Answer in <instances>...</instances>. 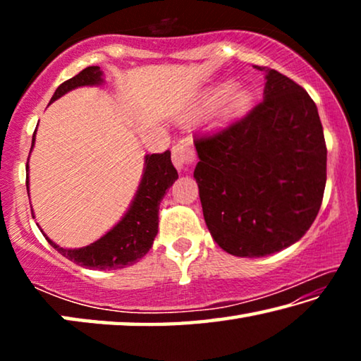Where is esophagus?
<instances>
[{
  "instance_id": "1",
  "label": "esophagus",
  "mask_w": 361,
  "mask_h": 361,
  "mask_svg": "<svg viewBox=\"0 0 361 361\" xmlns=\"http://www.w3.org/2000/svg\"><path fill=\"white\" fill-rule=\"evenodd\" d=\"M172 162L178 170L192 166L195 162V152L192 145L186 142V140H180L172 148Z\"/></svg>"
}]
</instances>
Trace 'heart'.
I'll list each match as a JSON object with an SVG mask.
<instances>
[{
	"label": "heart",
	"instance_id": "obj_1",
	"mask_svg": "<svg viewBox=\"0 0 361 361\" xmlns=\"http://www.w3.org/2000/svg\"><path fill=\"white\" fill-rule=\"evenodd\" d=\"M234 82H223L207 90L199 102V111H210L226 102L221 109L224 119H234L245 114L252 105V95L247 90H235L234 92Z\"/></svg>",
	"mask_w": 361,
	"mask_h": 361
}]
</instances>
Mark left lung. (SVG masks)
Returning a JSON list of instances; mask_svg holds the SVG:
<instances>
[{"label": "left lung", "mask_w": 361, "mask_h": 361, "mask_svg": "<svg viewBox=\"0 0 361 361\" xmlns=\"http://www.w3.org/2000/svg\"><path fill=\"white\" fill-rule=\"evenodd\" d=\"M264 73V100L221 132L194 140L204 218L224 252L259 258L293 245L312 226L326 185V145L309 94Z\"/></svg>", "instance_id": "left-lung-1"}]
</instances>
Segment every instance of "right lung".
Segmentation results:
<instances>
[{"mask_svg":"<svg viewBox=\"0 0 361 361\" xmlns=\"http://www.w3.org/2000/svg\"><path fill=\"white\" fill-rule=\"evenodd\" d=\"M102 82L103 71L100 66H87L75 78L60 84L52 95L51 103L73 89L82 87V85H99ZM35 135L36 130L33 133L32 149L35 146ZM176 178H178V173L170 159V151L162 152V154H148L145 157L142 181H140L129 210L126 212L121 221L99 240L82 248H63L49 239L44 232H41L60 255L79 266L99 269V271H113V269L132 266L133 262L143 258L152 247L159 228V204Z\"/></svg>","mask_w":361,"mask_h":361,"instance_id":"1","label":"right lung"}]
</instances>
